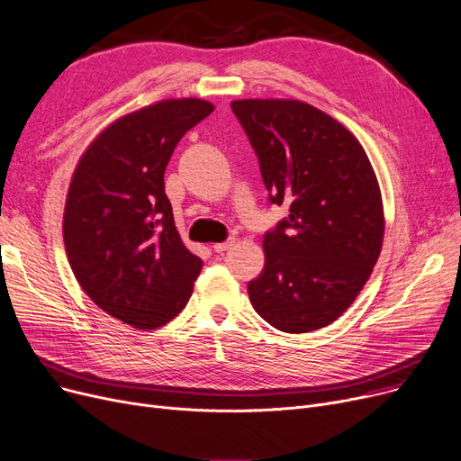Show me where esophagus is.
Here are the masks:
<instances>
[{"label": "esophagus", "mask_w": 461, "mask_h": 461, "mask_svg": "<svg viewBox=\"0 0 461 461\" xmlns=\"http://www.w3.org/2000/svg\"><path fill=\"white\" fill-rule=\"evenodd\" d=\"M234 243H236V238H227L221 243H213V251L215 253H225L227 249H230L234 246Z\"/></svg>", "instance_id": "obj_1"}]
</instances>
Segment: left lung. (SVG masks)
<instances>
[{
  "mask_svg": "<svg viewBox=\"0 0 461 461\" xmlns=\"http://www.w3.org/2000/svg\"><path fill=\"white\" fill-rule=\"evenodd\" d=\"M272 204L288 218L264 234L253 309L279 331L330 326L368 281L384 243L380 185L361 143L300 100H234Z\"/></svg>",
  "mask_w": 461,
  "mask_h": 461,
  "instance_id": "8db88e82",
  "label": "left lung"
}]
</instances>
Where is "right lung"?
I'll return each instance as SVG.
<instances>
[{
  "instance_id": "1",
  "label": "right lung",
  "mask_w": 461,
  "mask_h": 461,
  "mask_svg": "<svg viewBox=\"0 0 461 461\" xmlns=\"http://www.w3.org/2000/svg\"><path fill=\"white\" fill-rule=\"evenodd\" d=\"M212 112L206 100L173 98L128 113L72 175L63 215L72 272L102 311L138 330L171 321L203 267L175 227L164 173L182 135Z\"/></svg>"
}]
</instances>
